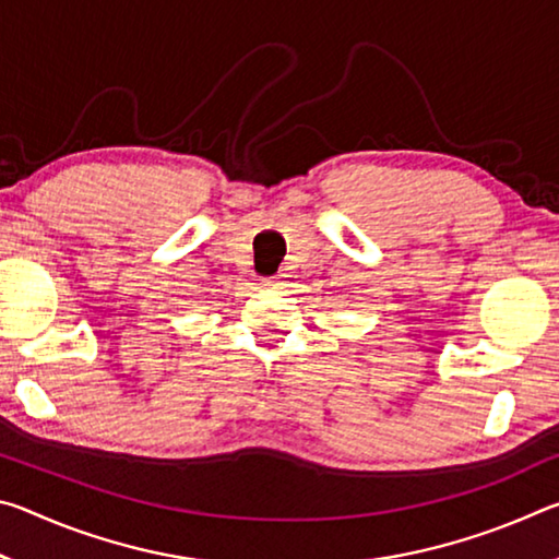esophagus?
<instances>
[{
	"instance_id": "obj_1",
	"label": "esophagus",
	"mask_w": 559,
	"mask_h": 559,
	"mask_svg": "<svg viewBox=\"0 0 559 559\" xmlns=\"http://www.w3.org/2000/svg\"><path fill=\"white\" fill-rule=\"evenodd\" d=\"M263 286H266V288H278L281 286V278H263Z\"/></svg>"
}]
</instances>
